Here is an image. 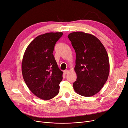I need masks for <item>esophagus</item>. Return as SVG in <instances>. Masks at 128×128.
Instances as JSON below:
<instances>
[{
    "label": "esophagus",
    "mask_w": 128,
    "mask_h": 128,
    "mask_svg": "<svg viewBox=\"0 0 128 128\" xmlns=\"http://www.w3.org/2000/svg\"><path fill=\"white\" fill-rule=\"evenodd\" d=\"M69 71L68 70H64V74H68L69 73Z\"/></svg>",
    "instance_id": "1"
}]
</instances>
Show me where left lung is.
<instances>
[{
    "mask_svg": "<svg viewBox=\"0 0 128 128\" xmlns=\"http://www.w3.org/2000/svg\"><path fill=\"white\" fill-rule=\"evenodd\" d=\"M68 37L76 52V80L73 84L75 92L91 96L100 91L108 80L110 62L107 52L94 36L84 32H73Z\"/></svg>",
    "mask_w": 128,
    "mask_h": 128,
    "instance_id": "obj_1",
    "label": "left lung"
}]
</instances>
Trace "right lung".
<instances>
[{"instance_id": "right-lung-1", "label": "right lung", "mask_w": 128, "mask_h": 128, "mask_svg": "<svg viewBox=\"0 0 128 128\" xmlns=\"http://www.w3.org/2000/svg\"><path fill=\"white\" fill-rule=\"evenodd\" d=\"M63 34L48 32L39 35L26 48L22 62V72L27 87L35 96L48 100L58 94L63 72L53 55L55 45Z\"/></svg>"}]
</instances>
